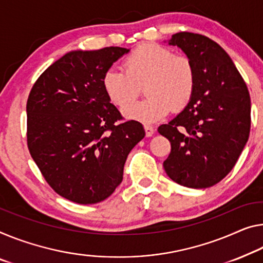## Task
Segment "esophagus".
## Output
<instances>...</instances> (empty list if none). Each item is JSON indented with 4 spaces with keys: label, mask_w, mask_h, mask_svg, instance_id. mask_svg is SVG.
I'll return each instance as SVG.
<instances>
[{
    "label": "esophagus",
    "mask_w": 263,
    "mask_h": 263,
    "mask_svg": "<svg viewBox=\"0 0 263 263\" xmlns=\"http://www.w3.org/2000/svg\"><path fill=\"white\" fill-rule=\"evenodd\" d=\"M144 130H145V136L151 137L154 134V127H152L151 124H144Z\"/></svg>",
    "instance_id": "1"
}]
</instances>
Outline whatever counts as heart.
I'll return each instance as SVG.
<instances>
[{
  "label": "heart",
  "instance_id": "obj_1",
  "mask_svg": "<svg viewBox=\"0 0 263 263\" xmlns=\"http://www.w3.org/2000/svg\"><path fill=\"white\" fill-rule=\"evenodd\" d=\"M123 70L109 69L102 84L112 103L123 108L145 88L147 99L124 108L129 119L152 122L164 118L169 110H181L195 89V70L187 56L175 55L155 43L136 47L123 59Z\"/></svg>",
  "mask_w": 263,
  "mask_h": 263
}]
</instances>
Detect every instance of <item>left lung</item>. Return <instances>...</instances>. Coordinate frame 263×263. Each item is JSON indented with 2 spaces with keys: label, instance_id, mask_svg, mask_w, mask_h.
<instances>
[{
  "label": "left lung",
  "instance_id": "8db88e82",
  "mask_svg": "<svg viewBox=\"0 0 263 263\" xmlns=\"http://www.w3.org/2000/svg\"><path fill=\"white\" fill-rule=\"evenodd\" d=\"M169 44L187 54L195 70L191 101L157 132L171 142L167 175L189 188H208L235 165L250 132V96L232 59L207 36L182 31Z\"/></svg>",
  "mask_w": 263,
  "mask_h": 263
}]
</instances>
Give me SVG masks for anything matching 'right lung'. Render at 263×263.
Returning <instances> with one entry per match:
<instances>
[{"instance_id": "1", "label": "right lung", "mask_w": 263, "mask_h": 263, "mask_svg": "<svg viewBox=\"0 0 263 263\" xmlns=\"http://www.w3.org/2000/svg\"><path fill=\"white\" fill-rule=\"evenodd\" d=\"M129 50L70 51L36 80L27 101V144L52 191L80 204L106 200L122 182L129 152L144 137L103 89L111 64Z\"/></svg>"}]
</instances>
